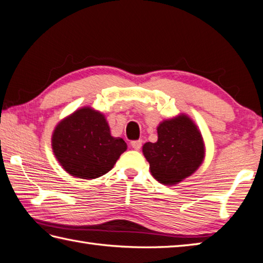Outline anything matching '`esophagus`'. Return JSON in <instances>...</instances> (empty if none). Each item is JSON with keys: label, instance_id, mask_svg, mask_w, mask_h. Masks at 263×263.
Listing matches in <instances>:
<instances>
[{"label": "esophagus", "instance_id": "1", "mask_svg": "<svg viewBox=\"0 0 263 263\" xmlns=\"http://www.w3.org/2000/svg\"><path fill=\"white\" fill-rule=\"evenodd\" d=\"M131 146L133 149L139 151V149H140L142 146V140H133V141H131Z\"/></svg>", "mask_w": 263, "mask_h": 263}]
</instances>
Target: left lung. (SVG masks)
Here are the masks:
<instances>
[{"label": "left lung", "instance_id": "obj_1", "mask_svg": "<svg viewBox=\"0 0 263 263\" xmlns=\"http://www.w3.org/2000/svg\"><path fill=\"white\" fill-rule=\"evenodd\" d=\"M157 142H147L143 155L153 177L163 184H177L196 171L204 159V142L194 122L186 115L162 122Z\"/></svg>", "mask_w": 263, "mask_h": 263}]
</instances>
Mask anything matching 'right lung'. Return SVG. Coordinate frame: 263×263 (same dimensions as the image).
Returning a JSON list of instances; mask_svg holds the SVG:
<instances>
[{
    "instance_id": "obj_1",
    "label": "right lung",
    "mask_w": 263,
    "mask_h": 263,
    "mask_svg": "<svg viewBox=\"0 0 263 263\" xmlns=\"http://www.w3.org/2000/svg\"><path fill=\"white\" fill-rule=\"evenodd\" d=\"M52 149L65 171L81 179H96L110 171L126 151L122 138L110 136L105 116L84 107L57 125Z\"/></svg>"
}]
</instances>
